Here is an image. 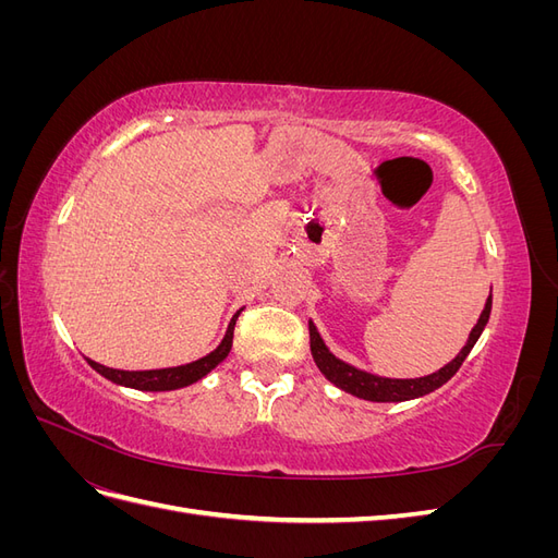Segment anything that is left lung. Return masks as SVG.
Returning a JSON list of instances; mask_svg holds the SVG:
<instances>
[{
    "instance_id": "obj_1",
    "label": "left lung",
    "mask_w": 558,
    "mask_h": 558,
    "mask_svg": "<svg viewBox=\"0 0 558 558\" xmlns=\"http://www.w3.org/2000/svg\"><path fill=\"white\" fill-rule=\"evenodd\" d=\"M492 305H494V298L488 293L486 302H484V310L477 318L475 328L470 330L465 347L456 353V356L440 369H435L433 375L426 377H416V379H391V377H379L367 373V369H361L356 365H351L342 359H337L335 353L328 349V344L324 342V337H320L318 328L314 326V320H310V347H312V356L316 367L324 373V377L335 384L340 391L351 393L356 398L369 400V402H404V400H416V398H424L428 393H433L435 388H440L442 384H447L456 373H459V367L463 365V361L468 359V353L472 351V347L477 344L480 335L484 332L486 324H488V316H492Z\"/></svg>"
}]
</instances>
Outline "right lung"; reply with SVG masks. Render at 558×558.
<instances>
[{"instance_id":"1","label":"right lung","mask_w":558,"mask_h":558,"mask_svg":"<svg viewBox=\"0 0 558 558\" xmlns=\"http://www.w3.org/2000/svg\"><path fill=\"white\" fill-rule=\"evenodd\" d=\"M242 312H244V307L230 318L221 344H218L211 353H207V356H202L193 363L177 365V367H160V369H113V367H107V365H99L90 359H88V363H90L95 373H99L105 379H109L118 386L137 388V391H177V388L191 386V384L199 381L202 377H207L214 367H218L228 359V353L232 349L234 324H238V318H240Z\"/></svg>"}]
</instances>
